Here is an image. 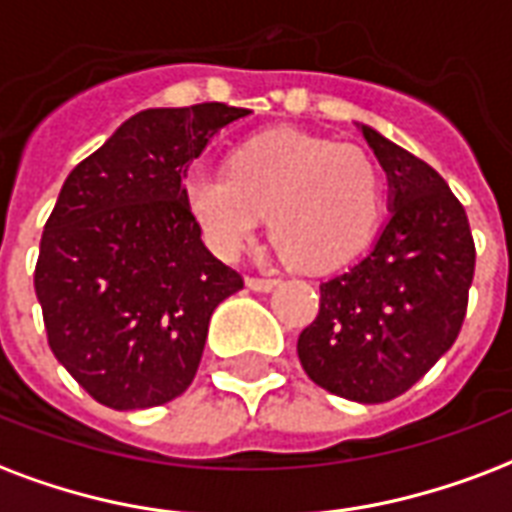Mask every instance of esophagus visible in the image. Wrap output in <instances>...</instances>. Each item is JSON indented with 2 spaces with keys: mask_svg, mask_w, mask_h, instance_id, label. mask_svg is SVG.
<instances>
[{
  "mask_svg": "<svg viewBox=\"0 0 512 512\" xmlns=\"http://www.w3.org/2000/svg\"><path fill=\"white\" fill-rule=\"evenodd\" d=\"M279 284V279H268V276H247V287L255 292H271Z\"/></svg>",
  "mask_w": 512,
  "mask_h": 512,
  "instance_id": "obj_1",
  "label": "esophagus"
}]
</instances>
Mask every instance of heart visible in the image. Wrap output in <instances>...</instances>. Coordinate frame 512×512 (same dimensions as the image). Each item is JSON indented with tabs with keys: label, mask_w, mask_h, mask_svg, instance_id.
Masks as SVG:
<instances>
[{
	"label": "heart",
	"mask_w": 512,
	"mask_h": 512,
	"mask_svg": "<svg viewBox=\"0 0 512 512\" xmlns=\"http://www.w3.org/2000/svg\"><path fill=\"white\" fill-rule=\"evenodd\" d=\"M190 220L214 255L239 257L268 214L273 241L300 271L325 273L357 255L381 214V177L368 152L295 128L255 134L228 169L182 179Z\"/></svg>",
	"instance_id": "obj_1"
}]
</instances>
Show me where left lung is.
<instances>
[{
    "label": "left lung",
    "mask_w": 512,
    "mask_h": 512,
    "mask_svg": "<svg viewBox=\"0 0 512 512\" xmlns=\"http://www.w3.org/2000/svg\"><path fill=\"white\" fill-rule=\"evenodd\" d=\"M357 128L389 179V220L362 260L319 284V314L300 333L308 378L354 403L408 392L454 346L473 284L475 244L446 179Z\"/></svg>",
    "instance_id": "obj_1"
}]
</instances>
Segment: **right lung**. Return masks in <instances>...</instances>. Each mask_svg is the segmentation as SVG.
<instances>
[{"mask_svg":"<svg viewBox=\"0 0 512 512\" xmlns=\"http://www.w3.org/2000/svg\"><path fill=\"white\" fill-rule=\"evenodd\" d=\"M249 109H142L77 163L34 271L48 343L115 411L155 408L195 378L214 308L244 279L204 247L182 201L190 163Z\"/></svg>","mask_w":512,"mask_h":512,"instance_id":"add662e5","label":"right lung"}]
</instances>
